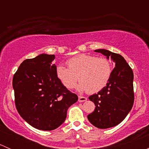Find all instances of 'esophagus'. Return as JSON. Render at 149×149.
<instances>
[{"label": "esophagus", "mask_w": 149, "mask_h": 149, "mask_svg": "<svg viewBox=\"0 0 149 149\" xmlns=\"http://www.w3.org/2000/svg\"><path fill=\"white\" fill-rule=\"evenodd\" d=\"M86 100H87L86 97H81V96H79V102H84L86 101Z\"/></svg>", "instance_id": "1"}]
</instances>
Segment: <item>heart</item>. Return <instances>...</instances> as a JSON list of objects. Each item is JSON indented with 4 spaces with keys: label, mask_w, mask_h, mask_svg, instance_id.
Instances as JSON below:
<instances>
[{
    "label": "heart",
    "mask_w": 149,
    "mask_h": 149,
    "mask_svg": "<svg viewBox=\"0 0 149 149\" xmlns=\"http://www.w3.org/2000/svg\"><path fill=\"white\" fill-rule=\"evenodd\" d=\"M68 68L57 65L56 76L68 89H73L78 82L79 91L94 94L102 90L109 82L112 73L110 62L107 58L81 54L67 61Z\"/></svg>",
    "instance_id": "obj_1"
}]
</instances>
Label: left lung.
Instances as JSON below:
<instances>
[{"label":"left lung","mask_w":149,"mask_h":149,"mask_svg":"<svg viewBox=\"0 0 149 149\" xmlns=\"http://www.w3.org/2000/svg\"><path fill=\"white\" fill-rule=\"evenodd\" d=\"M94 51L115 63L107 85L88 97L96 106L94 112L87 116L88 121L98 128L106 129L120 123L133 107V73L122 55L104 49Z\"/></svg>","instance_id":"1"}]
</instances>
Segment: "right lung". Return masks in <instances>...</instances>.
Returning a JSON list of instances; mask_svg holds the SVG:
<instances>
[{"mask_svg": "<svg viewBox=\"0 0 149 149\" xmlns=\"http://www.w3.org/2000/svg\"><path fill=\"white\" fill-rule=\"evenodd\" d=\"M55 55L40 54L22 63L13 78L18 112L38 130H52L64 123L69 107L78 101L56 76Z\"/></svg>", "mask_w": 149, "mask_h": 149, "instance_id": "right-lung-1", "label": "right lung"}]
</instances>
